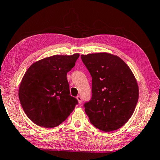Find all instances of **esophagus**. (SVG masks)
<instances>
[{
  "label": "esophagus",
  "instance_id": "34e87169",
  "mask_svg": "<svg viewBox=\"0 0 160 160\" xmlns=\"http://www.w3.org/2000/svg\"><path fill=\"white\" fill-rule=\"evenodd\" d=\"M77 99L78 100L79 103L80 104L82 103V98H81V96H77Z\"/></svg>",
  "mask_w": 160,
  "mask_h": 160
}]
</instances>
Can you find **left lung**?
I'll list each match as a JSON object with an SVG mask.
<instances>
[{
    "label": "left lung",
    "mask_w": 160,
    "mask_h": 160,
    "mask_svg": "<svg viewBox=\"0 0 160 160\" xmlns=\"http://www.w3.org/2000/svg\"><path fill=\"white\" fill-rule=\"evenodd\" d=\"M81 60L92 77L91 99L83 105L91 123L105 132L118 129L132 117L138 101L133 72L109 53L81 55Z\"/></svg>",
    "instance_id": "8db88e82"
}]
</instances>
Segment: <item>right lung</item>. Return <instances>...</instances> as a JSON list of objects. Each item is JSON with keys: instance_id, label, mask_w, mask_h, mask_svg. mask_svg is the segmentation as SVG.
I'll return each mask as SVG.
<instances>
[{"instance_id": "1", "label": "right lung", "mask_w": 160, "mask_h": 160, "mask_svg": "<svg viewBox=\"0 0 160 160\" xmlns=\"http://www.w3.org/2000/svg\"><path fill=\"white\" fill-rule=\"evenodd\" d=\"M79 57L54 55L33 63L24 75L19 87L22 108L38 126L52 128L62 123L78 104L70 95L67 73Z\"/></svg>"}]
</instances>
